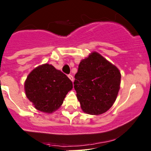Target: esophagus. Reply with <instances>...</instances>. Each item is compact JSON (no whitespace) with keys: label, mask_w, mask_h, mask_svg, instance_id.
<instances>
[{"label":"esophagus","mask_w":151,"mask_h":151,"mask_svg":"<svg viewBox=\"0 0 151 151\" xmlns=\"http://www.w3.org/2000/svg\"><path fill=\"white\" fill-rule=\"evenodd\" d=\"M68 77L70 79V80H71V81L73 82V80H74V78H73V76H72V75H71V74H68Z\"/></svg>","instance_id":"1"}]
</instances>
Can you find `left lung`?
Wrapping results in <instances>:
<instances>
[{
  "label": "left lung",
  "instance_id": "1",
  "mask_svg": "<svg viewBox=\"0 0 151 151\" xmlns=\"http://www.w3.org/2000/svg\"><path fill=\"white\" fill-rule=\"evenodd\" d=\"M121 77L118 68L96 52L81 60L74 88L83 112L90 115L106 112L116 99Z\"/></svg>",
  "mask_w": 151,
  "mask_h": 151
}]
</instances>
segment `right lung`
Wrapping results in <instances>:
<instances>
[{"label":"right lung","instance_id":"1","mask_svg":"<svg viewBox=\"0 0 151 151\" xmlns=\"http://www.w3.org/2000/svg\"><path fill=\"white\" fill-rule=\"evenodd\" d=\"M72 88V82L66 74L47 63L34 68L25 83L27 98L36 109L47 113L61 106Z\"/></svg>","mask_w":151,"mask_h":151}]
</instances>
